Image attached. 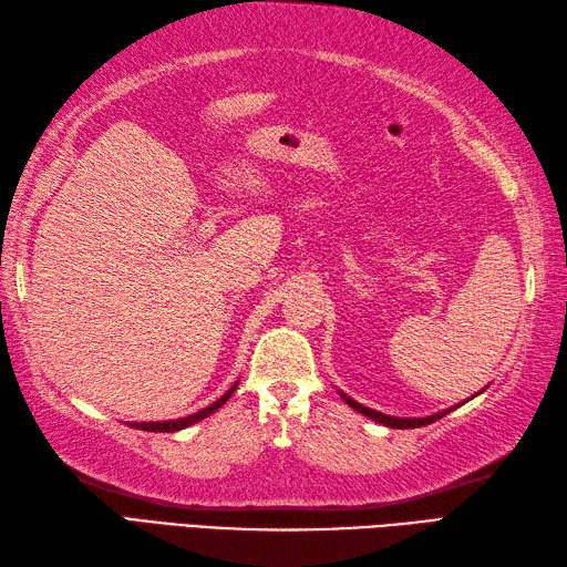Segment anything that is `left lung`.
Segmentation results:
<instances>
[{
	"mask_svg": "<svg viewBox=\"0 0 567 567\" xmlns=\"http://www.w3.org/2000/svg\"><path fill=\"white\" fill-rule=\"evenodd\" d=\"M342 395V400L347 402L349 408H354L357 412H361V414H367V417H371L373 422H379V424H385V426H393V430H414V426H424V424H432V422H436V420H442L444 414H449L451 410H444V412H436V414H430V417H412V420H405V417H390V414H383V412H375V410H371V408H363L361 402H357V400H351V398H347L344 393H339Z\"/></svg>",
	"mask_w": 567,
	"mask_h": 567,
	"instance_id": "8db88e82",
	"label": "left lung"
}]
</instances>
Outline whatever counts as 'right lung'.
Listing matches in <instances>:
<instances>
[{
    "mask_svg": "<svg viewBox=\"0 0 567 567\" xmlns=\"http://www.w3.org/2000/svg\"><path fill=\"white\" fill-rule=\"evenodd\" d=\"M235 388H237V383L228 390V393L220 395L216 402H213V405H208V408H204V410H198V412H194V414H188V417L169 420V422H131V426H135V430H143V432H179V430H186V426H192V424H196V422H200V420L210 417L213 412H216L218 408H223L225 402L230 400V395L235 393Z\"/></svg>",
    "mask_w": 567,
    "mask_h": 567,
    "instance_id": "add662e5",
    "label": "right lung"
}]
</instances>
